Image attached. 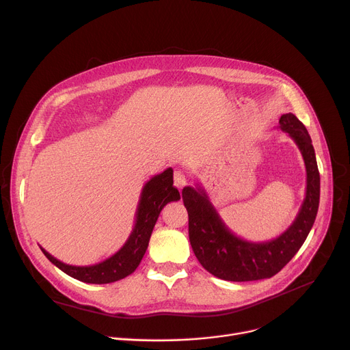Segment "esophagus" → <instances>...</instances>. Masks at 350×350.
Returning a JSON list of instances; mask_svg holds the SVG:
<instances>
[{
    "mask_svg": "<svg viewBox=\"0 0 350 350\" xmlns=\"http://www.w3.org/2000/svg\"><path fill=\"white\" fill-rule=\"evenodd\" d=\"M174 182H175V187L178 188V189H182L183 187H187L188 185V178H187V175H185V172L183 171H175V174H174Z\"/></svg>",
    "mask_w": 350,
    "mask_h": 350,
    "instance_id": "34e87169",
    "label": "esophagus"
}]
</instances>
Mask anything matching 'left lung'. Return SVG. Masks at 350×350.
Instances as JSON below:
<instances>
[{
    "instance_id": "obj_1",
    "label": "left lung",
    "mask_w": 350,
    "mask_h": 350,
    "mask_svg": "<svg viewBox=\"0 0 350 350\" xmlns=\"http://www.w3.org/2000/svg\"><path fill=\"white\" fill-rule=\"evenodd\" d=\"M298 146L306 170V191L301 209L291 226L270 241H247L224 224L202 185L187 187L182 199L189 216V241L202 264L226 281H256L275 275L301 249L310 234L319 206L321 179L312 139L293 114H282L280 126Z\"/></svg>"
}]
</instances>
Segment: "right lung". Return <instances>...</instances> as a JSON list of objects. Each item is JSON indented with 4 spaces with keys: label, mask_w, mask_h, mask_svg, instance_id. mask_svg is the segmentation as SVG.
Returning <instances> with one entry per match:
<instances>
[{
    "label": "right lung",
    "mask_w": 350,
    "mask_h": 350,
    "mask_svg": "<svg viewBox=\"0 0 350 350\" xmlns=\"http://www.w3.org/2000/svg\"><path fill=\"white\" fill-rule=\"evenodd\" d=\"M180 199L174 187V171L167 168L144 185L134 219V228L122 247L105 261L93 265H70L62 262L40 247L46 258L68 275L89 284H109L133 274L147 252L158 216L165 204Z\"/></svg>",
    "instance_id": "1"
}]
</instances>
